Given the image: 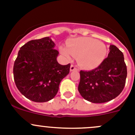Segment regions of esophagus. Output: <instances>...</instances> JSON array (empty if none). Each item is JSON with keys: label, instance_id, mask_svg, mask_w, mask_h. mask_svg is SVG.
<instances>
[{"label": "esophagus", "instance_id": "34e87169", "mask_svg": "<svg viewBox=\"0 0 135 135\" xmlns=\"http://www.w3.org/2000/svg\"><path fill=\"white\" fill-rule=\"evenodd\" d=\"M77 70V68H76V66H74V65H72L71 66H70V71H74V70Z\"/></svg>", "mask_w": 135, "mask_h": 135}]
</instances>
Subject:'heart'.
Instances as JSON below:
<instances>
[{
  "instance_id": "1",
  "label": "heart",
  "mask_w": 135,
  "mask_h": 135,
  "mask_svg": "<svg viewBox=\"0 0 135 135\" xmlns=\"http://www.w3.org/2000/svg\"><path fill=\"white\" fill-rule=\"evenodd\" d=\"M59 50L67 59H70V55L78 57L80 66L87 69H94L100 65L107 52L104 43L89 37L72 39L66 43V47L61 46Z\"/></svg>"
}]
</instances>
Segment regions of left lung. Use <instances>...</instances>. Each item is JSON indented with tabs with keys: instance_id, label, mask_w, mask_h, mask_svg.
<instances>
[{
	"instance_id": "left-lung-1",
	"label": "left lung",
	"mask_w": 135,
	"mask_h": 135,
	"mask_svg": "<svg viewBox=\"0 0 135 135\" xmlns=\"http://www.w3.org/2000/svg\"><path fill=\"white\" fill-rule=\"evenodd\" d=\"M109 49L108 57L98 67L80 72L79 92L84 99L93 103L115 99L126 84L127 72L123 53L114 45H110Z\"/></svg>"
}]
</instances>
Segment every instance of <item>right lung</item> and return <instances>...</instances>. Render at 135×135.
<instances>
[{
    "label": "right lung",
    "mask_w": 135,
    "mask_h": 135,
    "mask_svg": "<svg viewBox=\"0 0 135 135\" xmlns=\"http://www.w3.org/2000/svg\"><path fill=\"white\" fill-rule=\"evenodd\" d=\"M50 37L32 40L21 47L13 65V78L21 93L29 100L44 103L55 97L70 65H61L59 51Z\"/></svg>",
    "instance_id": "right-lung-1"
}]
</instances>
